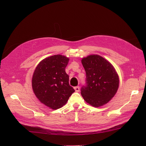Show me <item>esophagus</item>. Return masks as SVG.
Segmentation results:
<instances>
[{
  "mask_svg": "<svg viewBox=\"0 0 146 146\" xmlns=\"http://www.w3.org/2000/svg\"><path fill=\"white\" fill-rule=\"evenodd\" d=\"M74 90L76 92H79V91H80V87H79V86L74 87Z\"/></svg>",
  "mask_w": 146,
  "mask_h": 146,
  "instance_id": "obj_1",
  "label": "esophagus"
}]
</instances>
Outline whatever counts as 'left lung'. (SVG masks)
<instances>
[{
  "mask_svg": "<svg viewBox=\"0 0 146 146\" xmlns=\"http://www.w3.org/2000/svg\"><path fill=\"white\" fill-rule=\"evenodd\" d=\"M82 63L86 72V85L81 89L84 100L95 107L107 104L119 87V79L115 69L98 55L83 58Z\"/></svg>",
  "mask_w": 146,
  "mask_h": 146,
  "instance_id": "1",
  "label": "left lung"
}]
</instances>
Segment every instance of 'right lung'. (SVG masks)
I'll return each mask as SVG.
<instances>
[{
    "label": "right lung",
    "mask_w": 146,
    "mask_h": 146,
    "mask_svg": "<svg viewBox=\"0 0 146 146\" xmlns=\"http://www.w3.org/2000/svg\"><path fill=\"white\" fill-rule=\"evenodd\" d=\"M69 59L55 55L42 60L35 69L32 88L41 103L53 110L60 108L75 91L69 85V76L65 68Z\"/></svg>",
    "instance_id": "right-lung-1"
}]
</instances>
